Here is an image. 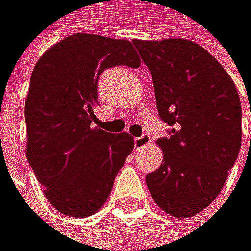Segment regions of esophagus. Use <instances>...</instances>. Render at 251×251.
I'll return each instance as SVG.
<instances>
[{
	"label": "esophagus",
	"mask_w": 251,
	"mask_h": 251,
	"mask_svg": "<svg viewBox=\"0 0 251 251\" xmlns=\"http://www.w3.org/2000/svg\"><path fill=\"white\" fill-rule=\"evenodd\" d=\"M150 142H151V139H150L148 134H143V136H140V137H136V139H134V150L139 151V150L147 147Z\"/></svg>",
	"instance_id": "1"
}]
</instances>
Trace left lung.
<instances>
[{
  "mask_svg": "<svg viewBox=\"0 0 251 251\" xmlns=\"http://www.w3.org/2000/svg\"><path fill=\"white\" fill-rule=\"evenodd\" d=\"M132 43L152 75L160 119L171 126L170 136L157 140L163 160L147 176L148 190L173 218L196 216L218 198L241 151L238 89L198 43L185 38Z\"/></svg>",
  "mask_w": 251,
  "mask_h": 251,
  "instance_id": "obj_1",
  "label": "left lung"
}]
</instances>
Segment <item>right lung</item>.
Wrapping results in <instances>:
<instances>
[{"instance_id":"obj_1","label":"right lung","mask_w":251,"mask_h":251,"mask_svg":"<svg viewBox=\"0 0 251 251\" xmlns=\"http://www.w3.org/2000/svg\"><path fill=\"white\" fill-rule=\"evenodd\" d=\"M120 64L140 66L131 41L74 33L49 48L32 71L24 103L26 156L44 196L66 216L97 213L132 152L128 132L92 126L100 74Z\"/></svg>"}]
</instances>
